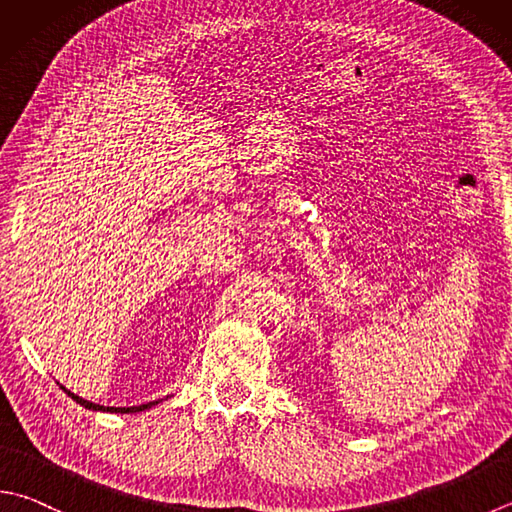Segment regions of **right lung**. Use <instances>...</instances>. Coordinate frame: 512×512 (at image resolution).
I'll return each instance as SVG.
<instances>
[{
    "instance_id": "right-lung-1",
    "label": "right lung",
    "mask_w": 512,
    "mask_h": 512,
    "mask_svg": "<svg viewBox=\"0 0 512 512\" xmlns=\"http://www.w3.org/2000/svg\"><path fill=\"white\" fill-rule=\"evenodd\" d=\"M66 394H69V397L73 399V401H77L80 403V406H84L86 410H100V412H120V414H129V412H142V410H149L151 406H156L158 401H153V403H142V406H133V408H109V406H98V403H91V401H86V399H82V397H77V394H73L71 390H66V388H62Z\"/></svg>"
}]
</instances>
